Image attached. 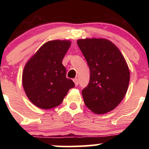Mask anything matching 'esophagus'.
<instances>
[{"label": "esophagus", "mask_w": 149, "mask_h": 149, "mask_svg": "<svg viewBox=\"0 0 149 149\" xmlns=\"http://www.w3.org/2000/svg\"><path fill=\"white\" fill-rule=\"evenodd\" d=\"M74 83V84H75V86H77L78 85V79L77 78H74L73 80Z\"/></svg>", "instance_id": "34e87169"}]
</instances>
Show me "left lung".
Masks as SVG:
<instances>
[{
	"instance_id": "obj_1",
	"label": "left lung",
	"mask_w": 149,
	"mask_h": 149,
	"mask_svg": "<svg viewBox=\"0 0 149 149\" xmlns=\"http://www.w3.org/2000/svg\"><path fill=\"white\" fill-rule=\"evenodd\" d=\"M79 48L89 65L90 77L83 89L84 103L97 114L116 108L126 94L130 72L118 48L105 39H78Z\"/></svg>"
}]
</instances>
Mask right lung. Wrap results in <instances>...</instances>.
Here are the masks:
<instances>
[{
	"label": "right lung",
	"mask_w": 149,
	"mask_h": 149,
	"mask_svg": "<svg viewBox=\"0 0 149 149\" xmlns=\"http://www.w3.org/2000/svg\"><path fill=\"white\" fill-rule=\"evenodd\" d=\"M71 45L69 41L54 40L45 43L24 68L22 84L33 104L48 110L63 102L68 90L74 87L66 77L62 61Z\"/></svg>",
	"instance_id": "add662e5"
}]
</instances>
